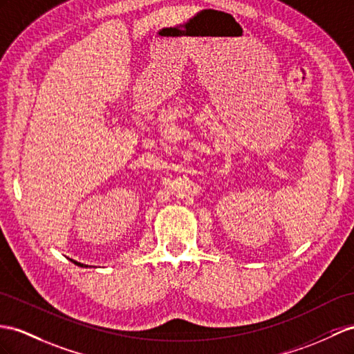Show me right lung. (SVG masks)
<instances>
[{
  "instance_id": "obj_1",
  "label": "right lung",
  "mask_w": 354,
  "mask_h": 354,
  "mask_svg": "<svg viewBox=\"0 0 354 354\" xmlns=\"http://www.w3.org/2000/svg\"><path fill=\"white\" fill-rule=\"evenodd\" d=\"M71 261H73L75 265H77V266H80V268H88L86 265H84V263H79V261H76V260H71Z\"/></svg>"
}]
</instances>
